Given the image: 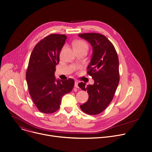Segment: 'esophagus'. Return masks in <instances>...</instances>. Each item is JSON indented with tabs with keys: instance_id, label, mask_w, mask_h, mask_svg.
Listing matches in <instances>:
<instances>
[{
	"instance_id": "34e87169",
	"label": "esophagus",
	"mask_w": 152,
	"mask_h": 152,
	"mask_svg": "<svg viewBox=\"0 0 152 152\" xmlns=\"http://www.w3.org/2000/svg\"><path fill=\"white\" fill-rule=\"evenodd\" d=\"M78 83H79V82H78V81L77 80H76L75 81V86L76 88H78L79 86H78Z\"/></svg>"
}]
</instances>
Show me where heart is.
<instances>
[{"instance_id": "b5f03b06", "label": "heart", "mask_w": 152, "mask_h": 152, "mask_svg": "<svg viewBox=\"0 0 152 152\" xmlns=\"http://www.w3.org/2000/svg\"><path fill=\"white\" fill-rule=\"evenodd\" d=\"M75 49H84L88 50V45L87 42L83 40L79 39L75 42Z\"/></svg>"}]
</instances>
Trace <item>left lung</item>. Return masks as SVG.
Here are the masks:
<instances>
[{
	"label": "left lung",
	"instance_id": "obj_1",
	"mask_svg": "<svg viewBox=\"0 0 152 152\" xmlns=\"http://www.w3.org/2000/svg\"><path fill=\"white\" fill-rule=\"evenodd\" d=\"M93 47V56L87 67V73L94 80L93 85L79 87L87 91L88 101L80 106L81 110L89 115L102 113L113 99L120 80L119 61L113 43L104 35L98 33L80 34Z\"/></svg>",
	"mask_w": 152,
	"mask_h": 152
}]
</instances>
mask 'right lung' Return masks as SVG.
Returning a JSON list of instances; mask_svg holds the SVG:
<instances>
[{
  "mask_svg": "<svg viewBox=\"0 0 152 152\" xmlns=\"http://www.w3.org/2000/svg\"><path fill=\"white\" fill-rule=\"evenodd\" d=\"M67 39L64 34H50L34 47L29 61L26 78L29 94L37 109L52 114L59 108L62 97L72 91L75 80H56L55 72L59 53Z\"/></svg>",
  "mask_w": 152,
  "mask_h": 152,
  "instance_id": "obj_1",
  "label": "right lung"
}]
</instances>
